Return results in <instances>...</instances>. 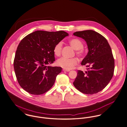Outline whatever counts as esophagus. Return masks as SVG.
I'll use <instances>...</instances> for the list:
<instances>
[{"label": "esophagus", "instance_id": "esophagus-1", "mask_svg": "<svg viewBox=\"0 0 127 127\" xmlns=\"http://www.w3.org/2000/svg\"><path fill=\"white\" fill-rule=\"evenodd\" d=\"M63 71L64 72H70V70H66V69H63Z\"/></svg>", "mask_w": 127, "mask_h": 127}]
</instances>
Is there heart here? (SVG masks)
Masks as SVG:
<instances>
[{
	"label": "heart",
	"instance_id": "obj_1",
	"mask_svg": "<svg viewBox=\"0 0 127 127\" xmlns=\"http://www.w3.org/2000/svg\"><path fill=\"white\" fill-rule=\"evenodd\" d=\"M70 45L75 50H76V54L81 57L84 54L83 44L82 42L77 38H72L69 40ZM62 42H59L55 44L53 48V51L54 55L56 56H59L61 55L62 49ZM78 63V60L76 58H68L66 57H62L57 61V65L65 69L70 70L74 68Z\"/></svg>",
	"mask_w": 127,
	"mask_h": 127
}]
</instances>
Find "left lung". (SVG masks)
<instances>
[{"label": "left lung", "instance_id": "8db88e82", "mask_svg": "<svg viewBox=\"0 0 127 127\" xmlns=\"http://www.w3.org/2000/svg\"><path fill=\"white\" fill-rule=\"evenodd\" d=\"M73 34L86 41L88 52L81 64L91 67L85 73L78 70L73 84L83 93H97L106 86L113 76L114 59L111 48L107 40L95 31H77Z\"/></svg>", "mask_w": 127, "mask_h": 127}]
</instances>
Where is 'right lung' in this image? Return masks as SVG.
I'll return each instance as SVG.
<instances>
[{"label":"right lung","instance_id":"obj_1","mask_svg":"<svg viewBox=\"0 0 127 127\" xmlns=\"http://www.w3.org/2000/svg\"><path fill=\"white\" fill-rule=\"evenodd\" d=\"M68 33L64 31L37 30L27 35L18 45L14 60L17 80L26 92L41 95L53 85L62 68L48 65L55 61L53 50Z\"/></svg>","mask_w":127,"mask_h":127}]
</instances>
